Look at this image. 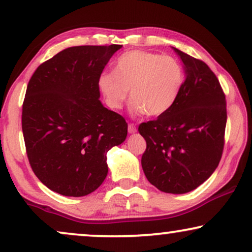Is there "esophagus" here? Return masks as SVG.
Instances as JSON below:
<instances>
[{
    "instance_id": "obj_1",
    "label": "esophagus",
    "mask_w": 252,
    "mask_h": 252,
    "mask_svg": "<svg viewBox=\"0 0 252 252\" xmlns=\"http://www.w3.org/2000/svg\"><path fill=\"white\" fill-rule=\"evenodd\" d=\"M135 132H136L135 125H134V124H129V125H128V133L133 134V133H135Z\"/></svg>"
}]
</instances>
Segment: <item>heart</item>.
<instances>
[{
    "instance_id": "1",
    "label": "heart",
    "mask_w": 252,
    "mask_h": 252,
    "mask_svg": "<svg viewBox=\"0 0 252 252\" xmlns=\"http://www.w3.org/2000/svg\"><path fill=\"white\" fill-rule=\"evenodd\" d=\"M184 81V68L174 57L132 50L117 60L115 71L102 72L98 87L111 109L122 108L130 89L132 111L156 117L172 108Z\"/></svg>"
}]
</instances>
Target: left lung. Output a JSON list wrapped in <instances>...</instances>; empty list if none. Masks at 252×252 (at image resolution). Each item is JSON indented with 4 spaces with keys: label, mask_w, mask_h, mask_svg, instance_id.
<instances>
[{
    "label": "left lung",
    "mask_w": 252,
    "mask_h": 252,
    "mask_svg": "<svg viewBox=\"0 0 252 252\" xmlns=\"http://www.w3.org/2000/svg\"><path fill=\"white\" fill-rule=\"evenodd\" d=\"M173 50L184 63V86L168 111L139 126L147 142L141 164L148 181L160 191L186 194L218 166L227 110L221 86L208 65Z\"/></svg>",
    "instance_id": "1"
}]
</instances>
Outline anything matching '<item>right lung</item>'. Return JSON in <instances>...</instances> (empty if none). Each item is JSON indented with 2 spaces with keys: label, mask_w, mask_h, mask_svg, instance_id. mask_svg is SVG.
<instances>
[{
  "label": "right lung",
  "mask_w": 252,
  "mask_h": 252,
  "mask_svg": "<svg viewBox=\"0 0 252 252\" xmlns=\"http://www.w3.org/2000/svg\"><path fill=\"white\" fill-rule=\"evenodd\" d=\"M123 46H78L40 65L27 85L22 128L31 167L50 190L81 197L108 174L106 153L127 123L99 101L98 78Z\"/></svg>",
  "instance_id": "right-lung-1"
}]
</instances>
